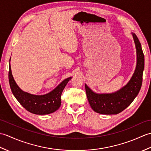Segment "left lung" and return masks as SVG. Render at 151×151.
<instances>
[{
  "label": "left lung",
  "mask_w": 151,
  "mask_h": 151,
  "mask_svg": "<svg viewBox=\"0 0 151 151\" xmlns=\"http://www.w3.org/2000/svg\"><path fill=\"white\" fill-rule=\"evenodd\" d=\"M132 36L136 45L137 63L129 82L118 91L111 93H97L85 84L89 103L93 110L97 113L105 115L120 113L132 103L139 93L142 84L145 59L138 38L134 33H132Z\"/></svg>",
  "instance_id": "1"
}]
</instances>
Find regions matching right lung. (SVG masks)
Wrapping results in <instances>:
<instances>
[{"instance_id": "1", "label": "right lung", "mask_w": 151, "mask_h": 151, "mask_svg": "<svg viewBox=\"0 0 151 151\" xmlns=\"http://www.w3.org/2000/svg\"><path fill=\"white\" fill-rule=\"evenodd\" d=\"M8 78L11 90L16 99L27 110L37 115L52 114L60 108L62 91L67 82L72 78L69 77L63 80L56 88L47 94L36 95L22 91L16 84L12 73L10 63H9Z\"/></svg>"}]
</instances>
